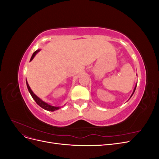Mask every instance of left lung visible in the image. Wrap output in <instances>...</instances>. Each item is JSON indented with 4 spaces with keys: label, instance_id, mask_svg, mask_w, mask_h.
Instances as JSON below:
<instances>
[{
    "label": "left lung",
    "instance_id": "obj_1",
    "mask_svg": "<svg viewBox=\"0 0 159 159\" xmlns=\"http://www.w3.org/2000/svg\"><path fill=\"white\" fill-rule=\"evenodd\" d=\"M137 83L136 84V85H135V87H134V89H133V93L131 94V97H130V98H131V97H132V95H133V93H134V91H135V89H136V88H137ZM130 98L129 99H130Z\"/></svg>",
    "mask_w": 159,
    "mask_h": 159
}]
</instances>
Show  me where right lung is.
Segmentation results:
<instances>
[{
    "instance_id": "add662e5",
    "label": "right lung",
    "mask_w": 159,
    "mask_h": 159,
    "mask_svg": "<svg viewBox=\"0 0 159 159\" xmlns=\"http://www.w3.org/2000/svg\"><path fill=\"white\" fill-rule=\"evenodd\" d=\"M40 51V49H38L36 51H35L33 53V54L31 57L30 58V61H31L34 57V56L37 54V53H38ZM26 85H27V88H28V91H29V93H30L31 96L32 97V98L34 99V101L36 102V103L39 105V106H40L42 108H43L45 110H47V111H54L56 110H57L59 109L60 107H56V106H53L52 105L50 104V103H48L45 102H44V101H42L40 98H39L38 97L37 95H36L34 93V92L32 91V90L31 89V88H30L29 85H28V82H27V80H26Z\"/></svg>"
}]
</instances>
